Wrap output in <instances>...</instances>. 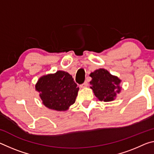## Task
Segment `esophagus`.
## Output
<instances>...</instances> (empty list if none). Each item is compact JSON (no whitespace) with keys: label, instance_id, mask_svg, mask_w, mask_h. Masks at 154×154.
Instances as JSON below:
<instances>
[{"label":"esophagus","instance_id":"1","mask_svg":"<svg viewBox=\"0 0 154 154\" xmlns=\"http://www.w3.org/2000/svg\"><path fill=\"white\" fill-rule=\"evenodd\" d=\"M88 85V83L87 82H85L83 83H82V85H80V87L82 88H87Z\"/></svg>","mask_w":154,"mask_h":154}]
</instances>
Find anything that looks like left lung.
<instances>
[{
  "label": "left lung",
  "instance_id": "1",
  "mask_svg": "<svg viewBox=\"0 0 154 154\" xmlns=\"http://www.w3.org/2000/svg\"><path fill=\"white\" fill-rule=\"evenodd\" d=\"M92 80L90 88L100 101L110 102L116 99L117 94L121 92L122 80L118 77L111 75L107 70L99 69L91 72Z\"/></svg>",
  "mask_w": 154,
  "mask_h": 154
}]
</instances>
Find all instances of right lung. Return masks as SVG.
Returning a JSON list of instances; mask_svg holds the SVG:
<instances>
[{
    "label": "right lung",
    "instance_id": "obj_1",
    "mask_svg": "<svg viewBox=\"0 0 154 154\" xmlns=\"http://www.w3.org/2000/svg\"><path fill=\"white\" fill-rule=\"evenodd\" d=\"M42 103L57 111H65L73 105L79 88L69 72L58 71L41 76L35 85Z\"/></svg>",
    "mask_w": 154,
    "mask_h": 154
}]
</instances>
